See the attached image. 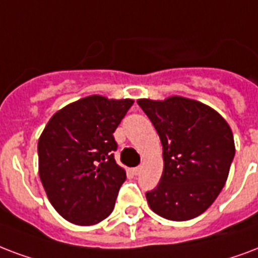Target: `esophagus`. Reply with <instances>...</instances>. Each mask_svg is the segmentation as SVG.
<instances>
[{
    "label": "esophagus",
    "instance_id": "1",
    "mask_svg": "<svg viewBox=\"0 0 258 258\" xmlns=\"http://www.w3.org/2000/svg\"><path fill=\"white\" fill-rule=\"evenodd\" d=\"M141 170H142V168H141V166H137V168L133 169V173L134 174H139V173H141Z\"/></svg>",
    "mask_w": 258,
    "mask_h": 258
}]
</instances>
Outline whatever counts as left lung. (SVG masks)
I'll return each instance as SVG.
<instances>
[{"mask_svg": "<svg viewBox=\"0 0 258 258\" xmlns=\"http://www.w3.org/2000/svg\"><path fill=\"white\" fill-rule=\"evenodd\" d=\"M162 143L164 172L147 203L169 221H189L211 206L229 176L235 154L229 123L206 104L170 96L139 98Z\"/></svg>", "mask_w": 258, "mask_h": 258, "instance_id": "obj_1", "label": "left lung"}]
</instances>
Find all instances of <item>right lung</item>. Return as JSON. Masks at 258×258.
<instances>
[{
  "mask_svg": "<svg viewBox=\"0 0 258 258\" xmlns=\"http://www.w3.org/2000/svg\"><path fill=\"white\" fill-rule=\"evenodd\" d=\"M131 98L92 94L55 112L37 142L39 176L59 215L74 225L92 226L105 219L125 170L116 164L113 133Z\"/></svg>",
  "mask_w": 258,
  "mask_h": 258,
  "instance_id": "right-lung-1",
  "label": "right lung"
}]
</instances>
